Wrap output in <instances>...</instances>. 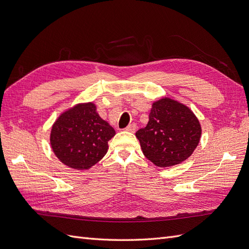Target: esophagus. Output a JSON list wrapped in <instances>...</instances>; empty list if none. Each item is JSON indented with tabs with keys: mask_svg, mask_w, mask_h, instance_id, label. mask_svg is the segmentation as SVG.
<instances>
[{
	"mask_svg": "<svg viewBox=\"0 0 249 249\" xmlns=\"http://www.w3.org/2000/svg\"><path fill=\"white\" fill-rule=\"evenodd\" d=\"M136 129H137V125L135 124H132L127 125V126L125 127V131H126V132H130V133H135V131H136Z\"/></svg>",
	"mask_w": 249,
	"mask_h": 249,
	"instance_id": "esophagus-1",
	"label": "esophagus"
}]
</instances>
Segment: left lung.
<instances>
[{"label":"left lung","instance_id":"8db88e82","mask_svg":"<svg viewBox=\"0 0 249 249\" xmlns=\"http://www.w3.org/2000/svg\"><path fill=\"white\" fill-rule=\"evenodd\" d=\"M148 123L136 132L142 153L158 167H170L189 158L198 145L201 126L184 104L169 97L153 103Z\"/></svg>","mask_w":249,"mask_h":249}]
</instances>
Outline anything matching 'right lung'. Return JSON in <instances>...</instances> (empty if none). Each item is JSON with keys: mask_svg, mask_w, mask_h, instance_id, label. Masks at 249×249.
Wrapping results in <instances>:
<instances>
[{"mask_svg": "<svg viewBox=\"0 0 249 249\" xmlns=\"http://www.w3.org/2000/svg\"><path fill=\"white\" fill-rule=\"evenodd\" d=\"M114 135V129L101 118L95 105L84 103L61 113L52 126L50 142L60 162L85 170L103 159Z\"/></svg>", "mask_w": 249, "mask_h": 249, "instance_id": "obj_1", "label": "right lung"}]
</instances>
